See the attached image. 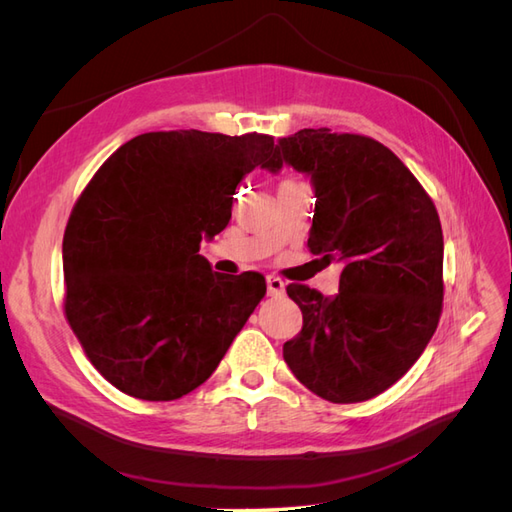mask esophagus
<instances>
[{"mask_svg":"<svg viewBox=\"0 0 512 512\" xmlns=\"http://www.w3.org/2000/svg\"><path fill=\"white\" fill-rule=\"evenodd\" d=\"M267 288H269V297H282L284 290H286V284L282 282V277L269 275L267 277Z\"/></svg>","mask_w":512,"mask_h":512,"instance_id":"obj_1","label":"esophagus"}]
</instances>
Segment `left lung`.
Segmentation results:
<instances>
[{"mask_svg": "<svg viewBox=\"0 0 512 512\" xmlns=\"http://www.w3.org/2000/svg\"><path fill=\"white\" fill-rule=\"evenodd\" d=\"M277 147L280 164L312 175L309 252L344 267L331 297L286 286L303 329L284 344V361L318 397L359 404L404 376L436 333L444 299L438 211L376 138L305 128Z\"/></svg>", "mask_w": 512, "mask_h": 512, "instance_id": "obj_1", "label": "left lung"}]
</instances>
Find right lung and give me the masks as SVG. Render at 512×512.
Wrapping results in <instances>:
<instances>
[{
    "instance_id": "obj_1",
    "label": "right lung",
    "mask_w": 512,
    "mask_h": 512,
    "mask_svg": "<svg viewBox=\"0 0 512 512\" xmlns=\"http://www.w3.org/2000/svg\"><path fill=\"white\" fill-rule=\"evenodd\" d=\"M280 168L273 136L147 132L108 158L64 232V314L115 389L173 401L203 384L267 294L265 275L213 273L239 181Z\"/></svg>"
}]
</instances>
